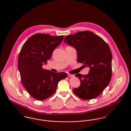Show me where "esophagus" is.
<instances>
[{
	"mask_svg": "<svg viewBox=\"0 0 131 131\" xmlns=\"http://www.w3.org/2000/svg\"><path fill=\"white\" fill-rule=\"evenodd\" d=\"M68 76L69 77H74V75H72V74H68Z\"/></svg>",
	"mask_w": 131,
	"mask_h": 131,
	"instance_id": "obj_1",
	"label": "esophagus"
}]
</instances>
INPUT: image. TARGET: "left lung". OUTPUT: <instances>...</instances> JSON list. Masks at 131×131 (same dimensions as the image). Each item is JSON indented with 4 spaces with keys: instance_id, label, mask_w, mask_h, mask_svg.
Returning <instances> with one entry per match:
<instances>
[{
    "instance_id": "1",
    "label": "left lung",
    "mask_w": 131,
    "mask_h": 131,
    "mask_svg": "<svg viewBox=\"0 0 131 131\" xmlns=\"http://www.w3.org/2000/svg\"><path fill=\"white\" fill-rule=\"evenodd\" d=\"M64 42L75 48L78 62L90 68L87 75H75L81 83L73 90V92L83 100L98 97L112 78V54L109 46L100 37L89 31L67 36Z\"/></svg>"
}]
</instances>
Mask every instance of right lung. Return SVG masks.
<instances>
[{"mask_svg": "<svg viewBox=\"0 0 131 131\" xmlns=\"http://www.w3.org/2000/svg\"><path fill=\"white\" fill-rule=\"evenodd\" d=\"M64 36L36 34L25 42L20 51L18 67L21 83L36 100H44L52 95L56 91L58 83L67 77L64 72L53 73L42 68L51 58Z\"/></svg>", "mask_w": 131, "mask_h": 131, "instance_id": "add662e5", "label": "right lung"}]
</instances>
